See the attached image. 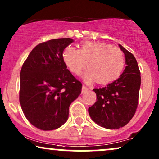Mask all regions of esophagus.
<instances>
[{"mask_svg":"<svg viewBox=\"0 0 159 159\" xmlns=\"http://www.w3.org/2000/svg\"><path fill=\"white\" fill-rule=\"evenodd\" d=\"M89 90L88 87H86V86H84V85H83V87H82V93L85 92V91H87V90Z\"/></svg>","mask_w":159,"mask_h":159,"instance_id":"esophagus-1","label":"esophagus"}]
</instances>
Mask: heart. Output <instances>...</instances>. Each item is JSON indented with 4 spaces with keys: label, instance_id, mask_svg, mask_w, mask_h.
<instances>
[{
    "label": "heart",
    "instance_id": "obj_1",
    "mask_svg": "<svg viewBox=\"0 0 159 159\" xmlns=\"http://www.w3.org/2000/svg\"><path fill=\"white\" fill-rule=\"evenodd\" d=\"M62 61L67 69L75 75L79 74L87 65L89 69L82 75L84 81L90 84L97 80L100 84L117 79L125 66L120 49L106 43L92 41L84 42L78 50L70 45L66 46L62 52Z\"/></svg>",
    "mask_w": 159,
    "mask_h": 159
}]
</instances>
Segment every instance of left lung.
<instances>
[{
  "label": "left lung",
  "instance_id": "obj_1",
  "mask_svg": "<svg viewBox=\"0 0 159 159\" xmlns=\"http://www.w3.org/2000/svg\"><path fill=\"white\" fill-rule=\"evenodd\" d=\"M125 54V66L119 78L102 88H95L96 102L89 107L91 119L99 126L117 129L132 120L138 107L140 72L134 55L119 45Z\"/></svg>",
  "mask_w": 159,
  "mask_h": 159
}]
</instances>
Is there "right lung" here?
<instances>
[{
	"label": "right lung",
	"mask_w": 159,
	"mask_h": 159,
	"mask_svg": "<svg viewBox=\"0 0 159 159\" xmlns=\"http://www.w3.org/2000/svg\"><path fill=\"white\" fill-rule=\"evenodd\" d=\"M74 40L51 39L31 51L20 73L19 101L25 117L44 131L63 125L71 103L81 93L82 84L62 61V52Z\"/></svg>",
	"instance_id": "1"
}]
</instances>
